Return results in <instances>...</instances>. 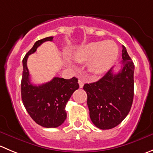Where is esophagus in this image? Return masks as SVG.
I'll use <instances>...</instances> for the list:
<instances>
[{
	"label": "esophagus",
	"mask_w": 153,
	"mask_h": 153,
	"mask_svg": "<svg viewBox=\"0 0 153 153\" xmlns=\"http://www.w3.org/2000/svg\"><path fill=\"white\" fill-rule=\"evenodd\" d=\"M78 83H79V88H82V87H83V85H84V81H83V79H79V81H78Z\"/></svg>",
	"instance_id": "esophagus-1"
}]
</instances>
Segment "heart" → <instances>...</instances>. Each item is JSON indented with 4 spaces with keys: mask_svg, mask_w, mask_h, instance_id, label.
Here are the masks:
<instances>
[{
    "mask_svg": "<svg viewBox=\"0 0 153 153\" xmlns=\"http://www.w3.org/2000/svg\"><path fill=\"white\" fill-rule=\"evenodd\" d=\"M119 56V47L112 40L92 41L74 50L73 58L79 63L88 62L90 72L94 74L105 73L113 67Z\"/></svg>",
    "mask_w": 153,
    "mask_h": 153,
    "instance_id": "1",
    "label": "heart"
}]
</instances>
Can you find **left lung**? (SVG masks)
<instances>
[{
    "label": "left lung",
    "instance_id": "obj_1",
    "mask_svg": "<svg viewBox=\"0 0 153 153\" xmlns=\"http://www.w3.org/2000/svg\"><path fill=\"white\" fill-rule=\"evenodd\" d=\"M122 56L123 66L117 74L110 69L98 81L83 86L90 119L96 127L103 130L120 124L133 102L134 65L124 46Z\"/></svg>",
    "mask_w": 153,
    "mask_h": 153
}]
</instances>
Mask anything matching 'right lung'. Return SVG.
<instances>
[{"label":"right lung","mask_w":153,"mask_h":153,"mask_svg":"<svg viewBox=\"0 0 153 153\" xmlns=\"http://www.w3.org/2000/svg\"><path fill=\"white\" fill-rule=\"evenodd\" d=\"M53 37L37 40L22 60L23 72L21 82L22 100L26 110L37 124L45 128H57L67 118L65 107L74 91L79 88L77 78L69 79L54 77L50 82L34 85L30 82L27 60L29 55Z\"/></svg>","instance_id":"obj_1"}]
</instances>
